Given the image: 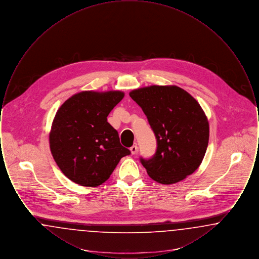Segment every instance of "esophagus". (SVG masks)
<instances>
[{"mask_svg": "<svg viewBox=\"0 0 259 259\" xmlns=\"http://www.w3.org/2000/svg\"><path fill=\"white\" fill-rule=\"evenodd\" d=\"M130 150H131V153H132V154H136L137 151H138V146H137V144H134V145L130 148Z\"/></svg>", "mask_w": 259, "mask_h": 259, "instance_id": "obj_1", "label": "esophagus"}]
</instances>
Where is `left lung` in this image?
I'll use <instances>...</instances> for the list:
<instances>
[{
	"label": "left lung",
	"mask_w": 259,
	"mask_h": 259,
	"mask_svg": "<svg viewBox=\"0 0 259 259\" xmlns=\"http://www.w3.org/2000/svg\"><path fill=\"white\" fill-rule=\"evenodd\" d=\"M156 139L155 153L140 157L148 176L172 185L195 172L209 143V123L197 101L178 87H145L130 92Z\"/></svg>",
	"instance_id": "left-lung-1"
}]
</instances>
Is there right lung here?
Listing matches in <instances>:
<instances>
[{"mask_svg":"<svg viewBox=\"0 0 259 259\" xmlns=\"http://www.w3.org/2000/svg\"><path fill=\"white\" fill-rule=\"evenodd\" d=\"M124 93L84 91L68 99L56 112L50 135L52 156L63 174L77 185L105 183L119 160L131 153L108 122Z\"/></svg>","mask_w":259,"mask_h":259,"instance_id":"right-lung-1","label":"right lung"}]
</instances>
